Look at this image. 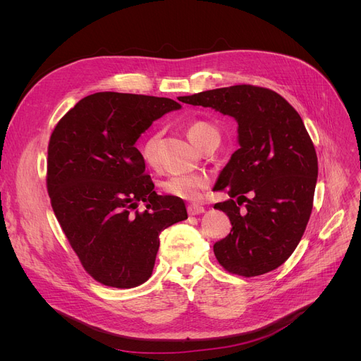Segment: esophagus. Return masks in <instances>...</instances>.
Listing matches in <instances>:
<instances>
[{
    "label": "esophagus",
    "mask_w": 361,
    "mask_h": 361,
    "mask_svg": "<svg viewBox=\"0 0 361 361\" xmlns=\"http://www.w3.org/2000/svg\"><path fill=\"white\" fill-rule=\"evenodd\" d=\"M187 212H188V215L196 216V215H200V214L204 212V207L200 206V204H188L187 206Z\"/></svg>",
    "instance_id": "1"
}]
</instances>
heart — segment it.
<instances>
[{"label": "heart", "instance_id": "b5f03b06", "mask_svg": "<svg viewBox=\"0 0 361 361\" xmlns=\"http://www.w3.org/2000/svg\"><path fill=\"white\" fill-rule=\"evenodd\" d=\"M185 135L188 140L199 149L212 139H219L216 127L204 120H195L188 123L185 127ZM158 143L159 133L152 131L139 146L140 158L149 166H155L158 162ZM207 184H209V181L200 174H177L161 181L159 187L168 196L183 200H199L202 193L206 190Z\"/></svg>", "mask_w": 361, "mask_h": 361}]
</instances>
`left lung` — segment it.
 I'll return each instance as SVG.
<instances>
[{
  "instance_id": "8db88e82",
  "label": "left lung",
  "mask_w": 361,
  "mask_h": 361,
  "mask_svg": "<svg viewBox=\"0 0 361 361\" xmlns=\"http://www.w3.org/2000/svg\"><path fill=\"white\" fill-rule=\"evenodd\" d=\"M181 101L211 106L238 123L240 149L215 185L230 195L215 207L233 225L214 245L219 264L245 278L276 269L295 250L313 209L317 155L305 123L279 93L253 85L204 90Z\"/></svg>"
}]
</instances>
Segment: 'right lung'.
<instances>
[{"label":"right lung","instance_id":"right-lung-1","mask_svg":"<svg viewBox=\"0 0 361 361\" xmlns=\"http://www.w3.org/2000/svg\"><path fill=\"white\" fill-rule=\"evenodd\" d=\"M178 108L168 98L99 92L75 104L52 130L47 159L52 211L85 271L106 287L147 281L161 231L187 219L181 199L155 193L135 146L152 123ZM140 201L147 203L142 213Z\"/></svg>","mask_w":361,"mask_h":361}]
</instances>
